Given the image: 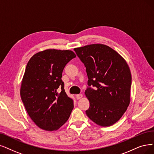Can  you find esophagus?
<instances>
[{"label": "esophagus", "mask_w": 154, "mask_h": 154, "mask_svg": "<svg viewBox=\"0 0 154 154\" xmlns=\"http://www.w3.org/2000/svg\"><path fill=\"white\" fill-rule=\"evenodd\" d=\"M76 99H80L81 98H82L83 97V95L82 94H77L76 95Z\"/></svg>", "instance_id": "obj_1"}]
</instances>
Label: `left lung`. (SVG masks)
I'll return each instance as SVG.
<instances>
[{
	"mask_svg": "<svg viewBox=\"0 0 154 154\" xmlns=\"http://www.w3.org/2000/svg\"><path fill=\"white\" fill-rule=\"evenodd\" d=\"M74 51L84 64L88 78L85 94L90 107L86 114L99 126L114 125L130 102L131 75L128 64L106 45L91 44Z\"/></svg>",
	"mask_w": 154,
	"mask_h": 154,
	"instance_id": "obj_1",
	"label": "left lung"
}]
</instances>
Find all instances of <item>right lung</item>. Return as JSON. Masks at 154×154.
<instances>
[{"instance_id": "add662e5", "label": "right lung", "mask_w": 154, "mask_h": 154, "mask_svg": "<svg viewBox=\"0 0 154 154\" xmlns=\"http://www.w3.org/2000/svg\"><path fill=\"white\" fill-rule=\"evenodd\" d=\"M71 51L56 49L36 53L28 61L20 94L29 116L40 128L57 130L69 119L73 100L64 90L62 73L76 57Z\"/></svg>"}]
</instances>
